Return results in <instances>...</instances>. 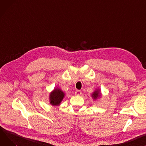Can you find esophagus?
I'll use <instances>...</instances> for the list:
<instances>
[{"label":"esophagus","instance_id":"34e87169","mask_svg":"<svg viewBox=\"0 0 146 146\" xmlns=\"http://www.w3.org/2000/svg\"><path fill=\"white\" fill-rule=\"evenodd\" d=\"M81 94H82V92L80 90H77L75 92V95H76V96H80V95H81Z\"/></svg>","mask_w":146,"mask_h":146}]
</instances>
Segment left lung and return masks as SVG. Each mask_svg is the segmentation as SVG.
<instances>
[{
    "instance_id": "1",
    "label": "left lung",
    "mask_w": 146,
    "mask_h": 146,
    "mask_svg": "<svg viewBox=\"0 0 146 146\" xmlns=\"http://www.w3.org/2000/svg\"><path fill=\"white\" fill-rule=\"evenodd\" d=\"M101 96V93H100V90L99 89H96L93 93H92V98H93L94 100L98 99L99 98H100Z\"/></svg>"
}]
</instances>
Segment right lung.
<instances>
[{"instance_id":"add662e5","label":"right lung","mask_w":146,"mask_h":146,"mask_svg":"<svg viewBox=\"0 0 146 146\" xmlns=\"http://www.w3.org/2000/svg\"><path fill=\"white\" fill-rule=\"evenodd\" d=\"M64 93L60 89L56 88L50 93L49 96L50 104L52 106H59L63 100L64 97Z\"/></svg>"}]
</instances>
